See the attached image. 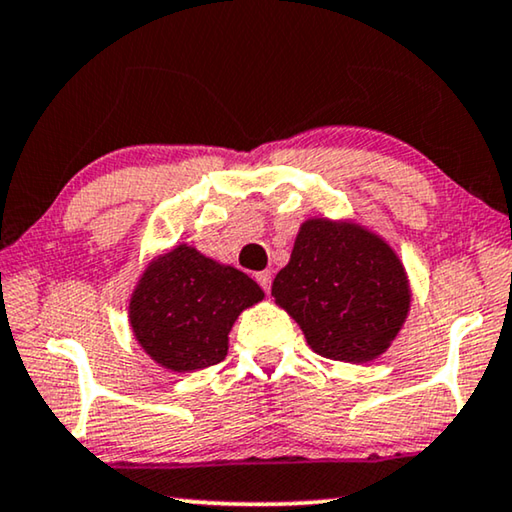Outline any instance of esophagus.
<instances>
[{"mask_svg":"<svg viewBox=\"0 0 512 512\" xmlns=\"http://www.w3.org/2000/svg\"><path fill=\"white\" fill-rule=\"evenodd\" d=\"M256 281L261 284V288L265 293L270 291V284H272V272L270 270H263V272H256Z\"/></svg>","mask_w":512,"mask_h":512,"instance_id":"34e87169","label":"esophagus"}]
</instances>
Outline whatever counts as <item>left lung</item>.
Returning <instances> with one entry per match:
<instances>
[{
    "label": "left lung",
    "instance_id": "1",
    "mask_svg": "<svg viewBox=\"0 0 512 512\" xmlns=\"http://www.w3.org/2000/svg\"><path fill=\"white\" fill-rule=\"evenodd\" d=\"M272 295L311 351L351 365L388 351L411 311L409 274L397 251L351 219L302 221Z\"/></svg>",
    "mask_w": 512,
    "mask_h": 512
}]
</instances>
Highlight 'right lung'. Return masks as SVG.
Listing matches in <instances>:
<instances>
[{
	"mask_svg": "<svg viewBox=\"0 0 512 512\" xmlns=\"http://www.w3.org/2000/svg\"><path fill=\"white\" fill-rule=\"evenodd\" d=\"M263 298V288L247 274L180 242L140 272L129 298V323L159 367L196 372L226 358L233 323Z\"/></svg>",
	"mask_w": 512,
	"mask_h": 512,
	"instance_id": "obj_1",
	"label": "right lung"
}]
</instances>
